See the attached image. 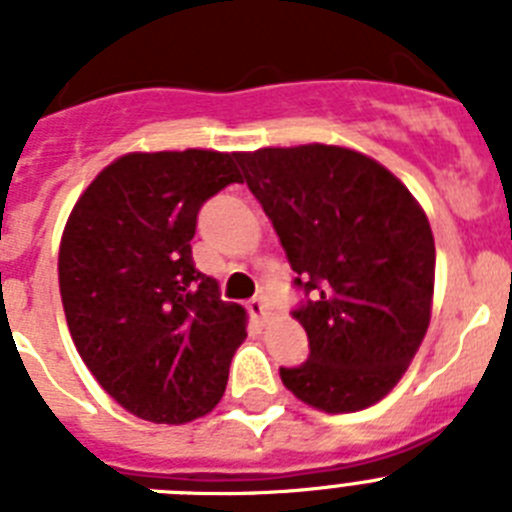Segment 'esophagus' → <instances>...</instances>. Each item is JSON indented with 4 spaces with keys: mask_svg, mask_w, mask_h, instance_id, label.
<instances>
[{
    "mask_svg": "<svg viewBox=\"0 0 512 512\" xmlns=\"http://www.w3.org/2000/svg\"><path fill=\"white\" fill-rule=\"evenodd\" d=\"M248 312H251L253 320H259V323H264L266 315H269V305H266L264 297H256V300L248 302Z\"/></svg>",
    "mask_w": 512,
    "mask_h": 512,
    "instance_id": "34e87169",
    "label": "esophagus"
}]
</instances>
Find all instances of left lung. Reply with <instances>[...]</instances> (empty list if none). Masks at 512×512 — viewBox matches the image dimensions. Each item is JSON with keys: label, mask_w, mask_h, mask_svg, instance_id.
I'll return each instance as SVG.
<instances>
[{"label": "left lung", "mask_w": 512, "mask_h": 512, "mask_svg": "<svg viewBox=\"0 0 512 512\" xmlns=\"http://www.w3.org/2000/svg\"><path fill=\"white\" fill-rule=\"evenodd\" d=\"M277 230L310 356L284 387L325 413H354L400 382L431 323L436 246L423 207L395 174L338 146L238 153Z\"/></svg>", "instance_id": "left-lung-1"}]
</instances>
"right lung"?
I'll return each instance as SVG.
<instances>
[{"instance_id":"add662e5","label":"right lung","mask_w":512,"mask_h":512,"mask_svg":"<svg viewBox=\"0 0 512 512\" xmlns=\"http://www.w3.org/2000/svg\"><path fill=\"white\" fill-rule=\"evenodd\" d=\"M235 182V153H128L63 230L58 284L76 351L107 395L151 423L210 413L246 338V310L192 261L202 205Z\"/></svg>"}]
</instances>
